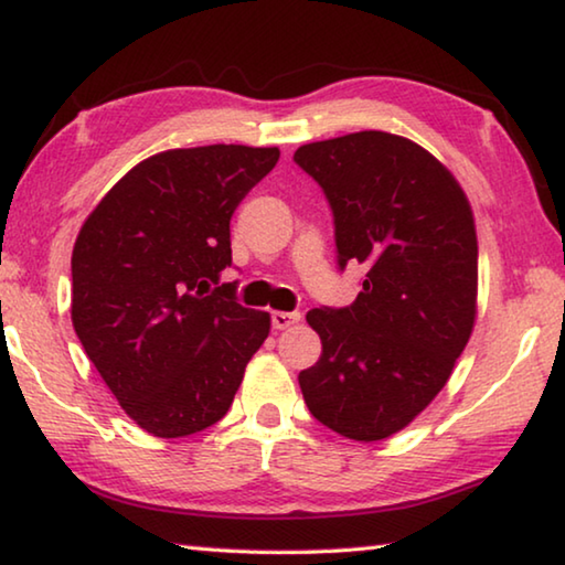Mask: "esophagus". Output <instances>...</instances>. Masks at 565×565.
<instances>
[{
	"mask_svg": "<svg viewBox=\"0 0 565 565\" xmlns=\"http://www.w3.org/2000/svg\"><path fill=\"white\" fill-rule=\"evenodd\" d=\"M296 321H301V313L299 311H271V327L276 331H284L294 327Z\"/></svg>",
	"mask_w": 565,
	"mask_h": 565,
	"instance_id": "1",
	"label": "esophagus"
}]
</instances>
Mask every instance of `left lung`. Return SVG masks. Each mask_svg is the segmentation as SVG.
Returning a JSON list of instances; mask_svg holds the SVG:
<instances>
[{"mask_svg": "<svg viewBox=\"0 0 565 565\" xmlns=\"http://www.w3.org/2000/svg\"><path fill=\"white\" fill-rule=\"evenodd\" d=\"M333 214L337 264H361L356 301L306 313L321 359L299 374L311 416L353 441L408 426L446 386L476 319L478 244L441 161L386 131L296 149Z\"/></svg>", "mask_w": 565, "mask_h": 565, "instance_id": "left-lung-1", "label": "left lung"}]
</instances>
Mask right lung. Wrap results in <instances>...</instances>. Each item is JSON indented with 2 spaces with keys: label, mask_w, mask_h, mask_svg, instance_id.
<instances>
[{
  "label": "right lung",
  "mask_w": 565,
  "mask_h": 565,
  "mask_svg": "<svg viewBox=\"0 0 565 565\" xmlns=\"http://www.w3.org/2000/svg\"><path fill=\"white\" fill-rule=\"evenodd\" d=\"M279 149H171L134 167L84 222L72 323L129 418L159 438L226 416L269 313L236 301L232 216Z\"/></svg>",
  "instance_id": "right-lung-1"
}]
</instances>
